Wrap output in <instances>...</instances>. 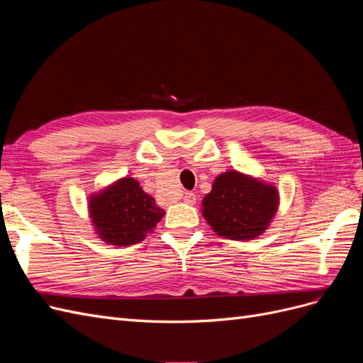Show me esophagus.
<instances>
[{
  "label": "esophagus",
  "mask_w": 363,
  "mask_h": 363,
  "mask_svg": "<svg viewBox=\"0 0 363 363\" xmlns=\"http://www.w3.org/2000/svg\"><path fill=\"white\" fill-rule=\"evenodd\" d=\"M183 201H184L186 204L194 206V204L196 203V195H195V194H192V192H186V194H184V199H183Z\"/></svg>",
  "instance_id": "34e87169"
}]
</instances>
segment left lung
<instances>
[{"instance_id": "1", "label": "left lung", "mask_w": 363, "mask_h": 363, "mask_svg": "<svg viewBox=\"0 0 363 363\" xmlns=\"http://www.w3.org/2000/svg\"><path fill=\"white\" fill-rule=\"evenodd\" d=\"M280 204L277 186L255 175L228 169L216 175L201 203V215L225 239L251 240L269 228Z\"/></svg>"}]
</instances>
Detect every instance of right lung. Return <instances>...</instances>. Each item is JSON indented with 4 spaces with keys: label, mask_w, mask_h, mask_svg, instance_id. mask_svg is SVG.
Instances as JSON below:
<instances>
[{
    "label": "right lung",
    "mask_w": 363,
    "mask_h": 363,
    "mask_svg": "<svg viewBox=\"0 0 363 363\" xmlns=\"http://www.w3.org/2000/svg\"><path fill=\"white\" fill-rule=\"evenodd\" d=\"M87 212L95 235L107 245L118 247L142 242L164 215L135 177L118 179L91 194Z\"/></svg>",
    "instance_id": "1"
}]
</instances>
